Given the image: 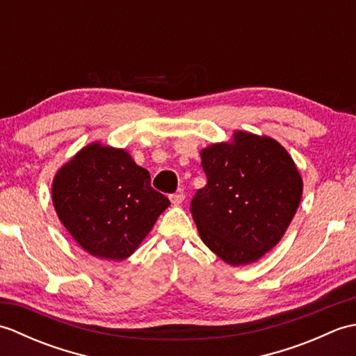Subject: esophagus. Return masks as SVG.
Here are the masks:
<instances>
[{
	"label": "esophagus",
	"mask_w": 356,
	"mask_h": 356,
	"mask_svg": "<svg viewBox=\"0 0 356 356\" xmlns=\"http://www.w3.org/2000/svg\"><path fill=\"white\" fill-rule=\"evenodd\" d=\"M170 200L174 207H179L182 205V202L185 200V194L184 193H176V194H171L170 195Z\"/></svg>",
	"instance_id": "obj_1"
}]
</instances>
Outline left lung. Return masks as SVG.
Listing matches in <instances>:
<instances>
[{"label":"left lung","mask_w":356,"mask_h":356,"mask_svg":"<svg viewBox=\"0 0 356 356\" xmlns=\"http://www.w3.org/2000/svg\"><path fill=\"white\" fill-rule=\"evenodd\" d=\"M208 184L191 200L200 238L231 266L270 251L297 213L303 180L289 153L268 136L234 133L200 151Z\"/></svg>","instance_id":"8db88e82"}]
</instances>
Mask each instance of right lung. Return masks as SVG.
<instances>
[{
	"label": "right lung",
	"instance_id": "add662e5",
	"mask_svg": "<svg viewBox=\"0 0 356 356\" xmlns=\"http://www.w3.org/2000/svg\"><path fill=\"white\" fill-rule=\"evenodd\" d=\"M51 200L59 220L90 255L125 260L170 207L149 172L122 148L93 142L63 165Z\"/></svg>",
	"mask_w": 356,
	"mask_h": 356
}]
</instances>
